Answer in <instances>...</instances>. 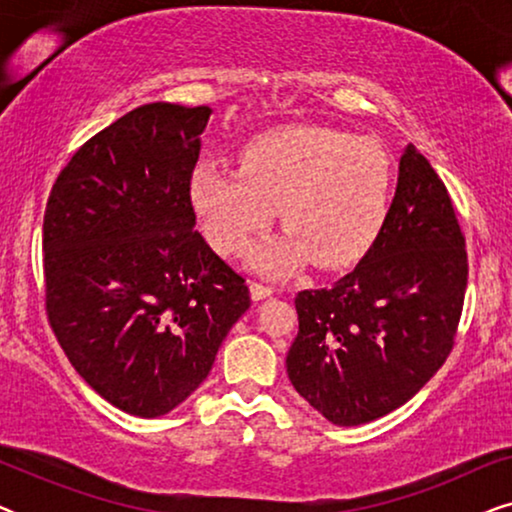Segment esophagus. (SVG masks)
<instances>
[{
  "mask_svg": "<svg viewBox=\"0 0 512 512\" xmlns=\"http://www.w3.org/2000/svg\"><path fill=\"white\" fill-rule=\"evenodd\" d=\"M249 289H251V298L254 300H263V298H268V296H272V286L270 284H263V282H256V279H251L249 282Z\"/></svg>",
  "mask_w": 512,
  "mask_h": 512,
  "instance_id": "esophagus-1",
  "label": "esophagus"
}]
</instances>
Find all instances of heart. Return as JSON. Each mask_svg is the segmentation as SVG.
<instances>
[{
    "label": "heart",
    "mask_w": 512,
    "mask_h": 512,
    "mask_svg": "<svg viewBox=\"0 0 512 512\" xmlns=\"http://www.w3.org/2000/svg\"><path fill=\"white\" fill-rule=\"evenodd\" d=\"M394 165L377 139L326 125H289L249 139L240 170L198 165L191 202L207 240L240 254L279 207L289 230L254 251V263L279 275L312 258L319 268L354 263L387 221Z\"/></svg>",
    "instance_id": "1"
}]
</instances>
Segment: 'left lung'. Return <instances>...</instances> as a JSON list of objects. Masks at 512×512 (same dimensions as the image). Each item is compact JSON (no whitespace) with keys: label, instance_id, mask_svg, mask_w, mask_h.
<instances>
[{"label":"left lung","instance_id":"obj_1","mask_svg":"<svg viewBox=\"0 0 512 512\" xmlns=\"http://www.w3.org/2000/svg\"><path fill=\"white\" fill-rule=\"evenodd\" d=\"M468 282L466 237L429 160L405 146L387 221L359 265L298 291L286 373L328 422H373L408 403L454 347Z\"/></svg>","mask_w":512,"mask_h":512}]
</instances>
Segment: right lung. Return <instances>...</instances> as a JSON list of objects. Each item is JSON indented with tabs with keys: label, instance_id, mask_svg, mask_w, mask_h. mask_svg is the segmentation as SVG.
Returning a JSON list of instances; mask_svg holds the SVG:
<instances>
[{
	"label": "right lung",
	"instance_id": "1",
	"mask_svg": "<svg viewBox=\"0 0 512 512\" xmlns=\"http://www.w3.org/2000/svg\"><path fill=\"white\" fill-rule=\"evenodd\" d=\"M209 114L170 102L128 111L69 158L46 202L48 324L76 373L137 417L186 401L251 305L247 279L195 230Z\"/></svg>",
	"mask_w": 512,
	"mask_h": 512
}]
</instances>
